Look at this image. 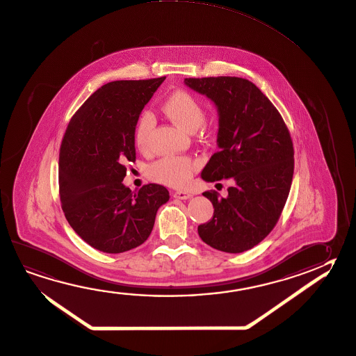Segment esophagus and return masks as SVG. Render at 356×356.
I'll list each match as a JSON object with an SVG mask.
<instances>
[{
	"label": "esophagus",
	"instance_id": "esophagus-1",
	"mask_svg": "<svg viewBox=\"0 0 356 356\" xmlns=\"http://www.w3.org/2000/svg\"><path fill=\"white\" fill-rule=\"evenodd\" d=\"M174 197H175V199L187 200L190 199V197H193V195L190 193H187V191H175V193H174Z\"/></svg>",
	"mask_w": 356,
	"mask_h": 356
}]
</instances>
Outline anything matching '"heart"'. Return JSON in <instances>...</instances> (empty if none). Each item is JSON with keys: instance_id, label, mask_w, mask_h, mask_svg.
Segmentation results:
<instances>
[{"instance_id": "1", "label": "heart", "mask_w": 356, "mask_h": 356, "mask_svg": "<svg viewBox=\"0 0 356 356\" xmlns=\"http://www.w3.org/2000/svg\"><path fill=\"white\" fill-rule=\"evenodd\" d=\"M161 110L171 121L186 131H196L205 119L204 108L199 100L184 90H177L168 96L161 105ZM152 126V115L150 113H141L135 127V144L138 150L147 149ZM196 166V163L190 157H163L151 165L147 170V175L151 180L163 185L182 187L193 177Z\"/></svg>"}]
</instances>
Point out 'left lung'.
I'll return each instance as SVG.
<instances>
[{
    "instance_id": "1",
    "label": "left lung",
    "mask_w": 356,
    "mask_h": 356,
    "mask_svg": "<svg viewBox=\"0 0 356 356\" xmlns=\"http://www.w3.org/2000/svg\"><path fill=\"white\" fill-rule=\"evenodd\" d=\"M184 82L218 107V151L201 177L232 184L226 197L202 193L213 216L197 227L200 237L213 249L243 252L261 243L280 218L293 181V140L276 107L249 80L218 76Z\"/></svg>"
}]
</instances>
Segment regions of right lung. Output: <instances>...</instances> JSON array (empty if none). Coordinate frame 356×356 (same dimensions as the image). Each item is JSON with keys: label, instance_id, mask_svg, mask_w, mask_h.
<instances>
[{"label": "right lung", "instance_id": "add662e5", "mask_svg": "<svg viewBox=\"0 0 356 356\" xmlns=\"http://www.w3.org/2000/svg\"><path fill=\"white\" fill-rule=\"evenodd\" d=\"M166 77L113 81L83 102L63 135L58 186L66 220L85 243L107 254L135 249L150 236L166 187L122 184L125 163L136 160L140 113Z\"/></svg>", "mask_w": 356, "mask_h": 356}]
</instances>
